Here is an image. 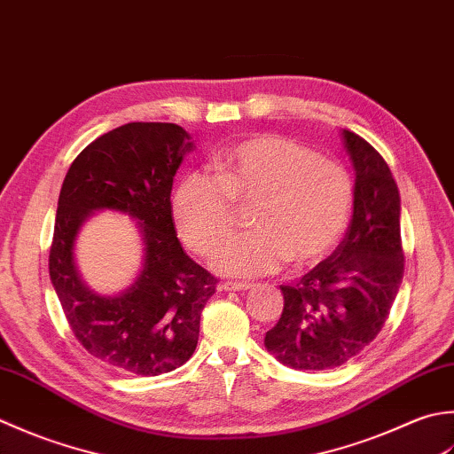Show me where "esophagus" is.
I'll return each instance as SVG.
<instances>
[{
	"label": "esophagus",
	"mask_w": 454,
	"mask_h": 454,
	"mask_svg": "<svg viewBox=\"0 0 454 454\" xmlns=\"http://www.w3.org/2000/svg\"><path fill=\"white\" fill-rule=\"evenodd\" d=\"M253 284H248V282H221L219 284V290L221 292H243V290H248L251 288Z\"/></svg>",
	"instance_id": "1"
}]
</instances>
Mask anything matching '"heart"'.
<instances>
[{"label": "heart", "mask_w": 454, "mask_h": 454, "mask_svg": "<svg viewBox=\"0 0 454 454\" xmlns=\"http://www.w3.org/2000/svg\"><path fill=\"white\" fill-rule=\"evenodd\" d=\"M353 200L343 164L280 135H256L219 154L217 176H184L172 214L184 243L211 254L235 227V206H254V233L231 239L215 256L217 270L253 278L288 261L298 268L323 261L345 233Z\"/></svg>", "instance_id": "1"}]
</instances>
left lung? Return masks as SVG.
<instances>
[{
	"label": "left lung",
	"mask_w": 454,
	"mask_h": 454,
	"mask_svg": "<svg viewBox=\"0 0 454 454\" xmlns=\"http://www.w3.org/2000/svg\"><path fill=\"white\" fill-rule=\"evenodd\" d=\"M355 166L353 219L340 245L295 286L264 347L295 370H329L364 350L390 316L403 278L400 192L372 145L343 131Z\"/></svg>",
	"instance_id": "8db88e82"
}]
</instances>
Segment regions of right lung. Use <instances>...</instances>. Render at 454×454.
I'll use <instances>...</instances> for the list:
<instances>
[{
    "instance_id": "right-lung-1",
    "label": "right lung",
    "mask_w": 454,
    "mask_h": 454,
    "mask_svg": "<svg viewBox=\"0 0 454 454\" xmlns=\"http://www.w3.org/2000/svg\"><path fill=\"white\" fill-rule=\"evenodd\" d=\"M190 135L174 123H127L98 137L62 182L49 256L51 280L74 337L107 366L159 376L193 355L200 317L217 278L184 253L172 219V182ZM137 219L144 270L131 289L101 296L73 261L79 227L94 210Z\"/></svg>"
}]
</instances>
